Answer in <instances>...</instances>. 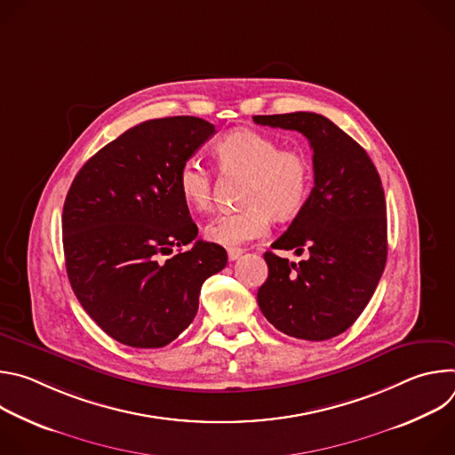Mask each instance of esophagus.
<instances>
[{
    "label": "esophagus",
    "instance_id": "34e87169",
    "mask_svg": "<svg viewBox=\"0 0 455 455\" xmlns=\"http://www.w3.org/2000/svg\"><path fill=\"white\" fill-rule=\"evenodd\" d=\"M243 251H244L243 248H228V250H227L230 261H235V259H239V257L243 255Z\"/></svg>",
    "mask_w": 455,
    "mask_h": 455
}]
</instances>
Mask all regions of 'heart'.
<instances>
[{
    "instance_id": "heart-1",
    "label": "heart",
    "mask_w": 455,
    "mask_h": 455,
    "mask_svg": "<svg viewBox=\"0 0 455 455\" xmlns=\"http://www.w3.org/2000/svg\"><path fill=\"white\" fill-rule=\"evenodd\" d=\"M218 167L227 174L246 176L243 211L223 212L209 221L205 235L223 246H237L268 232L272 216H297L311 194L313 165L306 153L283 149L281 142L253 129H237L214 148ZM181 200L196 211L212 204V174L196 158H188L178 171Z\"/></svg>"
}]
</instances>
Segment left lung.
I'll return each instance as SVG.
<instances>
[{"label": "left lung", "instance_id": "left-lung-1", "mask_svg": "<svg viewBox=\"0 0 455 455\" xmlns=\"http://www.w3.org/2000/svg\"><path fill=\"white\" fill-rule=\"evenodd\" d=\"M255 124L293 129L313 149L315 187L304 209L272 244L306 251L291 263L265 253L268 279L257 304L288 337L328 340L360 316L387 261V207L379 174L365 149L330 118L309 113L257 115Z\"/></svg>", "mask_w": 455, "mask_h": 455}]
</instances>
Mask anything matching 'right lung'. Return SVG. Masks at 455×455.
Masks as SVG:
<instances>
[{
  "label": "right lung",
  "mask_w": 455,
  "mask_h": 455,
  "mask_svg": "<svg viewBox=\"0 0 455 455\" xmlns=\"http://www.w3.org/2000/svg\"><path fill=\"white\" fill-rule=\"evenodd\" d=\"M214 133V124L198 116L142 122L93 155L67 194L62 246L70 284L120 344L155 349L172 342L196 316L205 279L227 267L223 246L196 239L176 181L181 164Z\"/></svg>",
  "instance_id": "obj_1"
}]
</instances>
